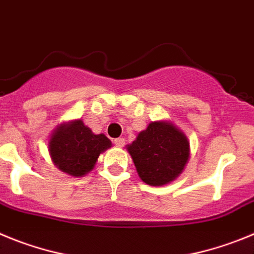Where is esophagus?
I'll use <instances>...</instances> for the list:
<instances>
[{
  "instance_id": "34e87169",
  "label": "esophagus",
  "mask_w": 254,
  "mask_h": 254,
  "mask_svg": "<svg viewBox=\"0 0 254 254\" xmlns=\"http://www.w3.org/2000/svg\"><path fill=\"white\" fill-rule=\"evenodd\" d=\"M114 144H115L116 147H124L125 145V138H116L115 140H114Z\"/></svg>"
}]
</instances>
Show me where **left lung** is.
Instances as JSON below:
<instances>
[{
    "label": "left lung",
    "mask_w": 254,
    "mask_h": 254,
    "mask_svg": "<svg viewBox=\"0 0 254 254\" xmlns=\"http://www.w3.org/2000/svg\"><path fill=\"white\" fill-rule=\"evenodd\" d=\"M127 150L138 176L149 186H163L184 172L190 159V141L185 132L168 120L152 122Z\"/></svg>",
    "instance_id": "8db88e82"
}]
</instances>
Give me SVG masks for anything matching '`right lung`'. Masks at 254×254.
I'll return each mask as SVG.
<instances>
[{"mask_svg":"<svg viewBox=\"0 0 254 254\" xmlns=\"http://www.w3.org/2000/svg\"><path fill=\"white\" fill-rule=\"evenodd\" d=\"M105 134H93L81 119L62 123L50 134L48 150L54 166L73 177H82L93 170L101 153L111 148Z\"/></svg>","mask_w":254,"mask_h":254,"instance_id":"right-lung-1","label":"right lung"}]
</instances>
